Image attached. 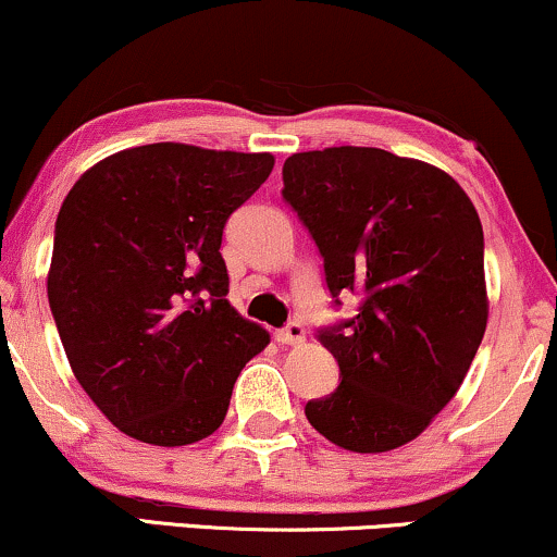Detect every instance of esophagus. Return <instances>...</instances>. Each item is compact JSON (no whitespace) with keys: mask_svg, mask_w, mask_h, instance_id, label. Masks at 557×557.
Listing matches in <instances>:
<instances>
[{"mask_svg":"<svg viewBox=\"0 0 557 557\" xmlns=\"http://www.w3.org/2000/svg\"><path fill=\"white\" fill-rule=\"evenodd\" d=\"M274 339H277L280 345H304L306 343L304 324H298V321H290V324H287L285 330L274 332Z\"/></svg>","mask_w":557,"mask_h":557,"instance_id":"34e87169","label":"esophagus"}]
</instances>
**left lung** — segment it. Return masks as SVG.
I'll list each match as a JSON object with an SVG mask.
<instances>
[{
  "label": "left lung",
  "instance_id": "1",
  "mask_svg": "<svg viewBox=\"0 0 557 557\" xmlns=\"http://www.w3.org/2000/svg\"><path fill=\"white\" fill-rule=\"evenodd\" d=\"M283 181L332 298L363 296L358 317L319 334L339 386L308 401V423L347 451L410 444L459 392L485 334L478 210L446 171L379 147L296 152Z\"/></svg>",
  "mask_w": 557,
  "mask_h": 557
}]
</instances>
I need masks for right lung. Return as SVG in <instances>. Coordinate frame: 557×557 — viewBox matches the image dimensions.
Listing matches in <instances>:
<instances>
[{
    "mask_svg": "<svg viewBox=\"0 0 557 557\" xmlns=\"http://www.w3.org/2000/svg\"><path fill=\"white\" fill-rule=\"evenodd\" d=\"M270 152L156 143L87 169L57 218L49 304L72 373L129 438L186 446L223 425L270 334L227 304L223 227Z\"/></svg>",
    "mask_w": 557,
    "mask_h": 557,
    "instance_id": "add662e5",
    "label": "right lung"
}]
</instances>
